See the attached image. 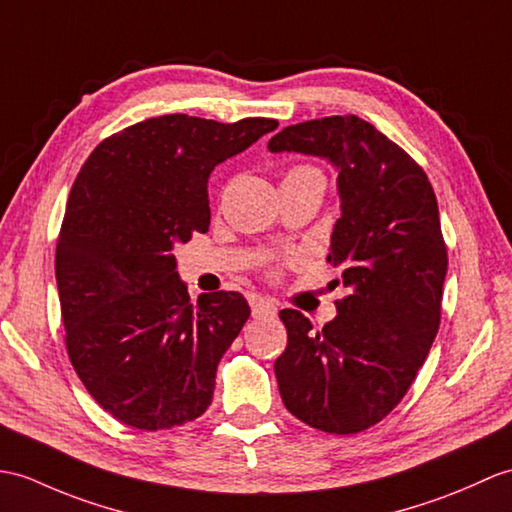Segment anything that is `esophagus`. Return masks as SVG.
I'll use <instances>...</instances> for the list:
<instances>
[{"mask_svg": "<svg viewBox=\"0 0 512 512\" xmlns=\"http://www.w3.org/2000/svg\"><path fill=\"white\" fill-rule=\"evenodd\" d=\"M248 303H251V310L255 318H272L277 316V305L272 303L270 299H264L259 294H251L248 296Z\"/></svg>", "mask_w": 512, "mask_h": 512, "instance_id": "34e87169", "label": "esophagus"}]
</instances>
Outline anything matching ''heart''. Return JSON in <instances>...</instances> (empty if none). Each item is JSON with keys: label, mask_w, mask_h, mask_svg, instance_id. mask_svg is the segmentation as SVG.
<instances>
[{"label": "heart", "mask_w": 512, "mask_h": 512, "mask_svg": "<svg viewBox=\"0 0 512 512\" xmlns=\"http://www.w3.org/2000/svg\"><path fill=\"white\" fill-rule=\"evenodd\" d=\"M285 176H320V172L316 168H310V165H299V168L290 170Z\"/></svg>", "instance_id": "1"}]
</instances>
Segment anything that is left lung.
Instances as JSON below:
<instances>
[{
	"instance_id": "8db88e82",
	"label": "left lung",
	"mask_w": 512,
	"mask_h": 512,
	"mask_svg": "<svg viewBox=\"0 0 512 512\" xmlns=\"http://www.w3.org/2000/svg\"><path fill=\"white\" fill-rule=\"evenodd\" d=\"M268 150L338 170L342 216L327 261L349 290L323 329L299 310L279 312L288 329L275 362L281 399L320 432L358 434L403 399L441 325L447 246L434 189L406 150L355 115L283 128Z\"/></svg>"
}]
</instances>
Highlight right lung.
I'll return each mask as SVG.
<instances>
[{"label":"right lung","mask_w":512,"mask_h":512,"mask_svg":"<svg viewBox=\"0 0 512 512\" xmlns=\"http://www.w3.org/2000/svg\"><path fill=\"white\" fill-rule=\"evenodd\" d=\"M277 126L161 115L106 137L80 168L56 283L71 366L113 419L157 432L211 406L218 362L251 307L224 290L189 303L172 248L209 231L213 168Z\"/></svg>","instance_id":"obj_1"}]
</instances>
